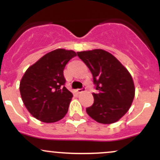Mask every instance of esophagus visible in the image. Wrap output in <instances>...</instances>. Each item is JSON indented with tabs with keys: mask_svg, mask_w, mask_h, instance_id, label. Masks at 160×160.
I'll list each match as a JSON object with an SVG mask.
<instances>
[{
	"mask_svg": "<svg viewBox=\"0 0 160 160\" xmlns=\"http://www.w3.org/2000/svg\"><path fill=\"white\" fill-rule=\"evenodd\" d=\"M85 91V87H82L81 88V89H77V92H78V93H81L82 92Z\"/></svg>",
	"mask_w": 160,
	"mask_h": 160,
	"instance_id": "esophagus-1",
	"label": "esophagus"
}]
</instances>
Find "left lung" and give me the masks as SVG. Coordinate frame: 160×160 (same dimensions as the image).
<instances>
[{
	"instance_id": "left-lung-1",
	"label": "left lung",
	"mask_w": 160,
	"mask_h": 160,
	"mask_svg": "<svg viewBox=\"0 0 160 160\" xmlns=\"http://www.w3.org/2000/svg\"><path fill=\"white\" fill-rule=\"evenodd\" d=\"M92 74L97 93L86 113L96 122L111 124L118 121L131 107L135 86L128 70L113 55L103 49L78 52Z\"/></svg>"
}]
</instances>
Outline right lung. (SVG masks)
I'll return each instance as SVG.
<instances>
[{
    "mask_svg": "<svg viewBox=\"0 0 160 160\" xmlns=\"http://www.w3.org/2000/svg\"><path fill=\"white\" fill-rule=\"evenodd\" d=\"M77 56L73 50L58 49L47 53L28 68L19 85L28 111L43 122H54L66 115L73 94L65 86L63 71Z\"/></svg>",
    "mask_w": 160,
    "mask_h": 160,
    "instance_id": "add662e5",
    "label": "right lung"
}]
</instances>
